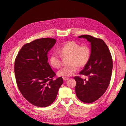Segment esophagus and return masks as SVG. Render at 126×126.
Listing matches in <instances>:
<instances>
[{"label":"esophagus","instance_id":"34e87169","mask_svg":"<svg viewBox=\"0 0 126 126\" xmlns=\"http://www.w3.org/2000/svg\"><path fill=\"white\" fill-rule=\"evenodd\" d=\"M68 78H67V77H63V80L64 81H66V80H68Z\"/></svg>","mask_w":126,"mask_h":126}]
</instances>
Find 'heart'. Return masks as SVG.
Returning <instances> with one entry per match:
<instances>
[{
    "label": "heart",
    "instance_id": "b5f03b06",
    "mask_svg": "<svg viewBox=\"0 0 126 126\" xmlns=\"http://www.w3.org/2000/svg\"><path fill=\"white\" fill-rule=\"evenodd\" d=\"M59 54L54 52L49 58V62L52 67L58 69L61 65V57H68L66 66L58 72L59 76L69 77L77 71L78 66L83 67L88 63L91 57V49L87 45H80L73 41H68L59 49Z\"/></svg>",
    "mask_w": 126,
    "mask_h": 126
}]
</instances>
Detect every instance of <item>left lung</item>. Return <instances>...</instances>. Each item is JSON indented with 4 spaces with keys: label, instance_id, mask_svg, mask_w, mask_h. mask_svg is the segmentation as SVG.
Instances as JSON below:
<instances>
[{
    "label": "left lung",
    "instance_id": "1",
    "mask_svg": "<svg viewBox=\"0 0 126 126\" xmlns=\"http://www.w3.org/2000/svg\"><path fill=\"white\" fill-rule=\"evenodd\" d=\"M90 42L91 57L87 64L79 74L88 77L86 80L79 76L76 81V94L78 98L85 103H91L100 98L106 91L111 80L113 61L107 45L102 39L83 35Z\"/></svg>",
    "mask_w": 126,
    "mask_h": 126
}]
</instances>
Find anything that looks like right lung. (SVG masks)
Wrapping results in <instances>:
<instances>
[{"mask_svg": "<svg viewBox=\"0 0 126 126\" xmlns=\"http://www.w3.org/2000/svg\"><path fill=\"white\" fill-rule=\"evenodd\" d=\"M55 39L44 38L24 44L18 52L14 64L17 86L24 97L32 104L45 107L54 102L62 78L56 74L47 62L49 50Z\"/></svg>", "mask_w": 126, "mask_h": 126, "instance_id": "add662e5", "label": "right lung"}]
</instances>
